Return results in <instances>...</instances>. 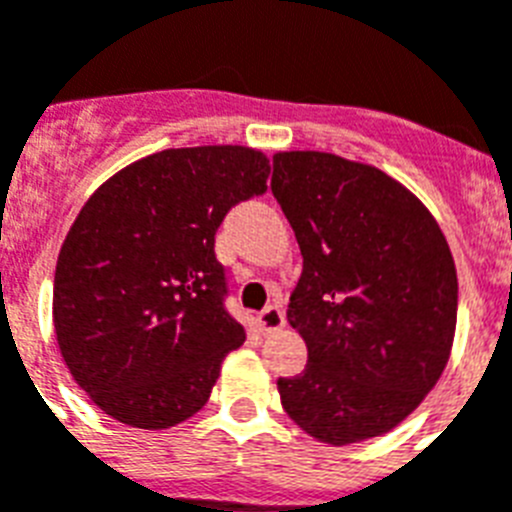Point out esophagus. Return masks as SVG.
I'll list each match as a JSON object with an SVG mask.
<instances>
[{
    "mask_svg": "<svg viewBox=\"0 0 512 512\" xmlns=\"http://www.w3.org/2000/svg\"><path fill=\"white\" fill-rule=\"evenodd\" d=\"M259 324L264 332H277V329L285 327V311H282V306H277V303L266 306L259 314Z\"/></svg>",
    "mask_w": 512,
    "mask_h": 512,
    "instance_id": "esophagus-1",
    "label": "esophagus"
}]
</instances>
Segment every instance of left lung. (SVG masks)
I'll return each instance as SVG.
<instances>
[{
    "mask_svg": "<svg viewBox=\"0 0 512 512\" xmlns=\"http://www.w3.org/2000/svg\"><path fill=\"white\" fill-rule=\"evenodd\" d=\"M272 193L301 246L287 322L306 369L277 379L303 432L350 445L390 432L445 371L458 274L421 201L377 167L324 151L274 156Z\"/></svg>",
    "mask_w": 512,
    "mask_h": 512,
    "instance_id": "1",
    "label": "left lung"
}]
</instances>
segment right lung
<instances>
[{"label":"right lung","mask_w":512,"mask_h":512,"mask_svg":"<svg viewBox=\"0 0 512 512\" xmlns=\"http://www.w3.org/2000/svg\"><path fill=\"white\" fill-rule=\"evenodd\" d=\"M266 177L269 159L246 146L167 149L109 177L80 209L54 272V332L107 416L170 429L206 405L246 340L225 308L214 235Z\"/></svg>","instance_id":"add662e5"}]
</instances>
